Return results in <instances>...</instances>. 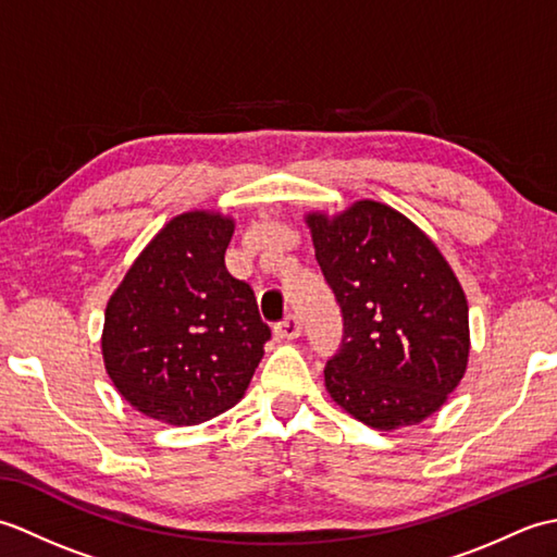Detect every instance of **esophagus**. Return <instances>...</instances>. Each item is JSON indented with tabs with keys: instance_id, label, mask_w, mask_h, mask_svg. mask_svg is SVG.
<instances>
[{
	"instance_id": "esophagus-1",
	"label": "esophagus",
	"mask_w": 557,
	"mask_h": 557,
	"mask_svg": "<svg viewBox=\"0 0 557 557\" xmlns=\"http://www.w3.org/2000/svg\"><path fill=\"white\" fill-rule=\"evenodd\" d=\"M301 335V323L297 315H287L285 321L275 325V337L277 339H297Z\"/></svg>"
}]
</instances>
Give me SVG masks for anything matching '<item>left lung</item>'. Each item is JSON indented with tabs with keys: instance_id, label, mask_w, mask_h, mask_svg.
I'll use <instances>...</instances> for the list:
<instances>
[{
	"instance_id": "left-lung-1",
	"label": "left lung",
	"mask_w": 557,
	"mask_h": 557,
	"mask_svg": "<svg viewBox=\"0 0 557 557\" xmlns=\"http://www.w3.org/2000/svg\"><path fill=\"white\" fill-rule=\"evenodd\" d=\"M306 222L345 321L325 363L330 397L377 431L431 417L469 359V306L453 268L417 224L375 200Z\"/></svg>"
}]
</instances>
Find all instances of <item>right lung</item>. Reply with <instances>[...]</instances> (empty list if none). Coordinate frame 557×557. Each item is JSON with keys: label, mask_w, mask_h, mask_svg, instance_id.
Segmentation results:
<instances>
[{"label": "right lung", "mask_w": 557, "mask_h": 557, "mask_svg": "<svg viewBox=\"0 0 557 557\" xmlns=\"http://www.w3.org/2000/svg\"><path fill=\"white\" fill-rule=\"evenodd\" d=\"M234 220L184 212L128 268L104 311L102 357L120 395L150 419L194 425L234 407L270 327L253 289L224 268Z\"/></svg>", "instance_id": "obj_1"}]
</instances>
